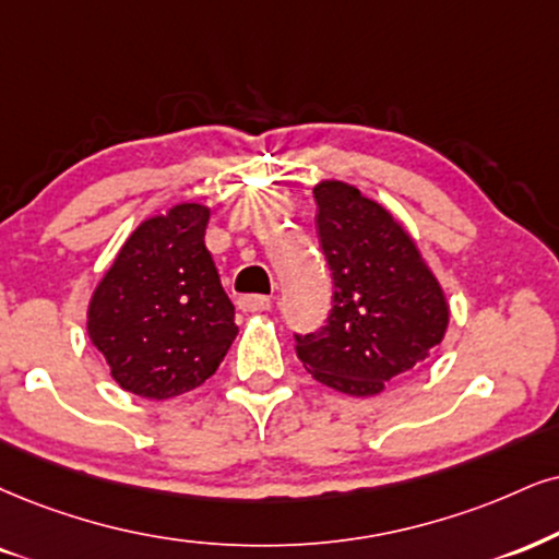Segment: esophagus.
<instances>
[{
    "mask_svg": "<svg viewBox=\"0 0 559 559\" xmlns=\"http://www.w3.org/2000/svg\"><path fill=\"white\" fill-rule=\"evenodd\" d=\"M238 308H240V311H246V313L269 311V308H272V300H269L266 295H240Z\"/></svg>",
    "mask_w": 559,
    "mask_h": 559,
    "instance_id": "esophagus-1",
    "label": "esophagus"
}]
</instances>
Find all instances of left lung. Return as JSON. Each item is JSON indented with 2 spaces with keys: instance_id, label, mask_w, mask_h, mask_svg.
<instances>
[{
  "instance_id": "left-lung-1",
  "label": "left lung",
  "mask_w": 559,
  "mask_h": 559,
  "mask_svg": "<svg viewBox=\"0 0 559 559\" xmlns=\"http://www.w3.org/2000/svg\"><path fill=\"white\" fill-rule=\"evenodd\" d=\"M313 194L334 295L319 332L295 334V353L323 385L349 396L381 394L443 342L445 295L381 204L342 181H323Z\"/></svg>"
}]
</instances>
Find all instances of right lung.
Here are the masks:
<instances>
[{
    "label": "right lung",
    "instance_id": "add662e5",
    "mask_svg": "<svg viewBox=\"0 0 559 559\" xmlns=\"http://www.w3.org/2000/svg\"><path fill=\"white\" fill-rule=\"evenodd\" d=\"M206 219L202 204L144 219L90 300V342L114 381L136 396L163 402L202 385L238 334L204 246Z\"/></svg>",
    "mask_w": 559,
    "mask_h": 559
}]
</instances>
